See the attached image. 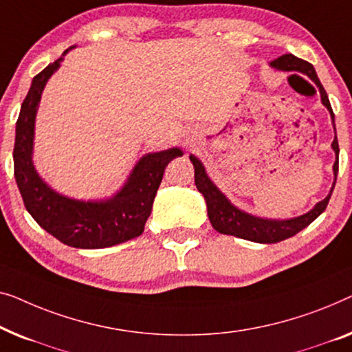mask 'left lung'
Returning a JSON list of instances; mask_svg holds the SVG:
<instances>
[{
    "label": "left lung",
    "instance_id": "left-lung-1",
    "mask_svg": "<svg viewBox=\"0 0 352 352\" xmlns=\"http://www.w3.org/2000/svg\"><path fill=\"white\" fill-rule=\"evenodd\" d=\"M271 68H274L277 72H298L301 75L308 76L316 86L319 87L320 92V102L322 105L329 110L331 124H333L335 138L331 142V150L335 151V162H333V185L330 188V192L325 196V199L319 201L313 209L306 212L303 215L294 217V219H285V220H277V219H263V217L252 215L249 212L241 210L239 207H236L228 197L220 191V188L210 180V177L207 175L206 167L202 164L199 157L195 155H190V161L195 166V183L197 191L204 196L206 206H207V215L212 226L221 234H230L241 237V239L258 242V244H274V242H280L289 237L295 236L296 232H300L303 228L313 223L318 217L325 210L327 204H329L331 192H333L336 175H338V138H336V127H335V116L331 111L329 97H327L325 89L320 84L318 73H316L314 67L311 63L301 60V58L292 56V54H285L279 58H276L270 63Z\"/></svg>",
    "mask_w": 352,
    "mask_h": 352
}]
</instances>
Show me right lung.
Segmentation results:
<instances>
[{
    "label": "right lung",
    "instance_id": "right-lung-1",
    "mask_svg": "<svg viewBox=\"0 0 352 352\" xmlns=\"http://www.w3.org/2000/svg\"><path fill=\"white\" fill-rule=\"evenodd\" d=\"M75 47L67 49L60 58L33 78L16 124L14 175L28 214L43 230L76 249H103L142 234L166 167L177 156H183V151L174 146L143 155L124 185L105 199H75L49 186L33 164L34 122L49 78Z\"/></svg>",
    "mask_w": 352,
    "mask_h": 352
}]
</instances>
